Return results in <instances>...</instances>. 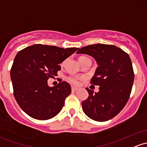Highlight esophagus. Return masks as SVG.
<instances>
[{
  "label": "esophagus",
  "mask_w": 147,
  "mask_h": 147,
  "mask_svg": "<svg viewBox=\"0 0 147 147\" xmlns=\"http://www.w3.org/2000/svg\"><path fill=\"white\" fill-rule=\"evenodd\" d=\"M77 90H78V88H75V87L72 86V91H77Z\"/></svg>",
  "instance_id": "esophagus-1"
}]
</instances>
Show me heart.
<instances>
[{
	"label": "heart",
	"instance_id": "1",
	"mask_svg": "<svg viewBox=\"0 0 147 147\" xmlns=\"http://www.w3.org/2000/svg\"><path fill=\"white\" fill-rule=\"evenodd\" d=\"M83 58H84V56H81V57H80L79 60H80V59H83ZM83 79H84V77L70 76V77H67V81L70 82V84H73V85H78L79 84H80V80H83Z\"/></svg>",
	"mask_w": 147,
	"mask_h": 147
}]
</instances>
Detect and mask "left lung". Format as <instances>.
<instances>
[{
  "mask_svg": "<svg viewBox=\"0 0 147 147\" xmlns=\"http://www.w3.org/2000/svg\"><path fill=\"white\" fill-rule=\"evenodd\" d=\"M77 54L91 56L98 67L91 84L98 85L99 91L86 88L88 97L82 102L86 116L96 121L114 118L123 109L130 98L135 74L129 55L110 45L96 44L78 49Z\"/></svg>",
  "mask_w": 147,
  "mask_h": 147,
  "instance_id": "8db88e82",
  "label": "left lung"
}]
</instances>
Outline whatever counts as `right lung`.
Segmentation results:
<instances>
[{
	"label": "right lung",
	"instance_id": "obj_1",
	"mask_svg": "<svg viewBox=\"0 0 147 147\" xmlns=\"http://www.w3.org/2000/svg\"><path fill=\"white\" fill-rule=\"evenodd\" d=\"M79 48H63L36 44L19 51L10 70L13 94L26 114L38 120L57 115L70 94L67 82L49 87L47 80L57 76L59 64Z\"/></svg>",
	"mask_w": 147,
	"mask_h": 147
}]
</instances>
